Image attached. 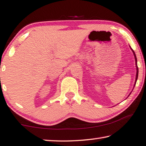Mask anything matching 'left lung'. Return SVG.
I'll use <instances>...</instances> for the list:
<instances>
[{
  "label": "left lung",
  "mask_w": 146,
  "mask_h": 146,
  "mask_svg": "<svg viewBox=\"0 0 146 146\" xmlns=\"http://www.w3.org/2000/svg\"><path fill=\"white\" fill-rule=\"evenodd\" d=\"M131 49H132V48H131ZM132 50L133 53H134V58H135V60H136V70H137V72H136V81H135V84H134V86L136 85V81H137V79H138V66H137V58H136V54H135V52L134 50Z\"/></svg>",
  "instance_id": "left-lung-1"
}]
</instances>
